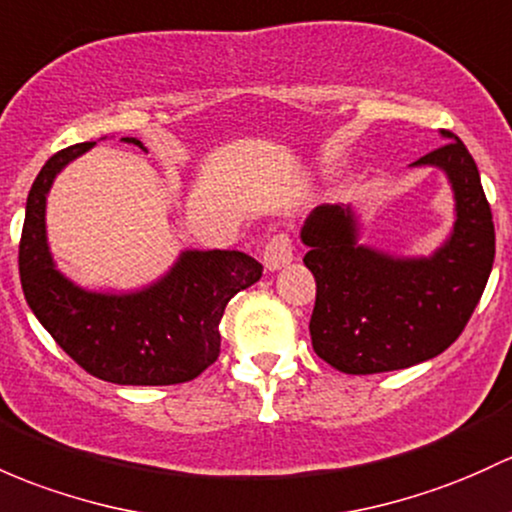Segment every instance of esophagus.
<instances>
[{
    "instance_id": "34e87169",
    "label": "esophagus",
    "mask_w": 512,
    "mask_h": 512,
    "mask_svg": "<svg viewBox=\"0 0 512 512\" xmlns=\"http://www.w3.org/2000/svg\"><path fill=\"white\" fill-rule=\"evenodd\" d=\"M290 261H293V239L288 234L271 236L266 249H263V266H266V271H280Z\"/></svg>"
}]
</instances>
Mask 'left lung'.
<instances>
[{
  "label": "left lung",
  "mask_w": 512,
  "mask_h": 512,
  "mask_svg": "<svg viewBox=\"0 0 512 512\" xmlns=\"http://www.w3.org/2000/svg\"><path fill=\"white\" fill-rule=\"evenodd\" d=\"M410 168H437L454 195V224L427 256H398L361 241L351 205H320L300 229L317 280L312 349L342 373L366 376L434 359L476 310L496 256V229L481 175L452 131Z\"/></svg>",
  "instance_id": "8db88e82"
}]
</instances>
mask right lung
<instances>
[{
    "instance_id": "add662e5",
    "label": "right lung",
    "mask_w": 512,
    "mask_h": 512,
    "mask_svg": "<svg viewBox=\"0 0 512 512\" xmlns=\"http://www.w3.org/2000/svg\"><path fill=\"white\" fill-rule=\"evenodd\" d=\"M122 141L146 151L134 136ZM92 146L58 151L31 185L19 244L24 298L60 349L95 378L119 386L192 381L217 361L227 302L254 285L263 266L244 251L185 249L161 278L129 293L70 280L48 246L46 202L60 170Z\"/></svg>"
}]
</instances>
